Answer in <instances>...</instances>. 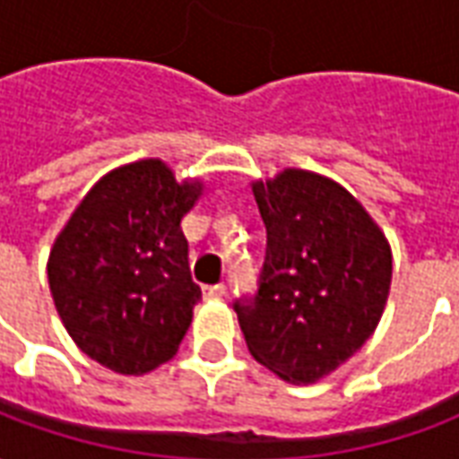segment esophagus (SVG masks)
I'll return each mask as SVG.
<instances>
[{
    "mask_svg": "<svg viewBox=\"0 0 459 459\" xmlns=\"http://www.w3.org/2000/svg\"><path fill=\"white\" fill-rule=\"evenodd\" d=\"M204 298L206 299L226 298V285H209V288H204Z\"/></svg>",
    "mask_w": 459,
    "mask_h": 459,
    "instance_id": "34e87169",
    "label": "esophagus"
}]
</instances>
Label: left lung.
<instances>
[{
	"mask_svg": "<svg viewBox=\"0 0 459 459\" xmlns=\"http://www.w3.org/2000/svg\"><path fill=\"white\" fill-rule=\"evenodd\" d=\"M268 230L253 302H236L248 351L295 385L317 384L384 317L394 255L364 204L325 174L285 167L250 184Z\"/></svg>",
	"mask_w": 459,
	"mask_h": 459,
	"instance_id": "1",
	"label": "left lung"
}]
</instances>
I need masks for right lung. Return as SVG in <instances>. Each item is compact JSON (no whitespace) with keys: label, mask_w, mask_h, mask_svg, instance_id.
I'll use <instances>...</instances> for the list:
<instances>
[{"label":"right lung","mask_w":459,"mask_h":459,"mask_svg":"<svg viewBox=\"0 0 459 459\" xmlns=\"http://www.w3.org/2000/svg\"><path fill=\"white\" fill-rule=\"evenodd\" d=\"M204 194L160 157L95 181L56 236L46 273L75 346L105 368L142 376L169 361L201 299L181 219Z\"/></svg>","instance_id":"right-lung-1"}]
</instances>
